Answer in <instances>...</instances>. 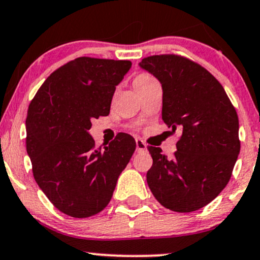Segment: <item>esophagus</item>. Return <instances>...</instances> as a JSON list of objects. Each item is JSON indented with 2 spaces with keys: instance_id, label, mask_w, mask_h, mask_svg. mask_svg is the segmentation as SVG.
Segmentation results:
<instances>
[{
  "instance_id": "1",
  "label": "esophagus",
  "mask_w": 260,
  "mask_h": 260,
  "mask_svg": "<svg viewBox=\"0 0 260 260\" xmlns=\"http://www.w3.org/2000/svg\"><path fill=\"white\" fill-rule=\"evenodd\" d=\"M136 145H137V151H145L146 150V144L143 142L142 139H137L136 140Z\"/></svg>"
}]
</instances>
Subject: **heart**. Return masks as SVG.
I'll return each instance as SVG.
<instances>
[{"label":"heart","instance_id":"heart-1","mask_svg":"<svg viewBox=\"0 0 260 260\" xmlns=\"http://www.w3.org/2000/svg\"><path fill=\"white\" fill-rule=\"evenodd\" d=\"M154 76H151V75L148 74V73H140L137 75L136 77H134L133 80V86L134 88H138L139 86H143V84L148 83V82H151V81H154Z\"/></svg>","mask_w":260,"mask_h":260}]
</instances>
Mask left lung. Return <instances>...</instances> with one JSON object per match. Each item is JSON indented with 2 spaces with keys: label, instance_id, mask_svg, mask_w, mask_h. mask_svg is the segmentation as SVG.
<instances>
[{
  "label": "left lung",
  "instance_id": "1",
  "mask_svg": "<svg viewBox=\"0 0 260 260\" xmlns=\"http://www.w3.org/2000/svg\"><path fill=\"white\" fill-rule=\"evenodd\" d=\"M139 65L162 84V120L173 132L183 131L172 158L148 146V185L164 207L198 211L229 183L241 146L237 112L219 81L198 62L161 54Z\"/></svg>",
  "mask_w": 260,
  "mask_h": 260
}]
</instances>
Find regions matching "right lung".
I'll list each match as a JSON object with an SVG mask.
<instances>
[{
	"label": "right lung",
	"instance_id": "obj_1",
	"mask_svg": "<svg viewBox=\"0 0 260 260\" xmlns=\"http://www.w3.org/2000/svg\"><path fill=\"white\" fill-rule=\"evenodd\" d=\"M129 60L81 57L49 75L31 100L26 151L40 189L62 213L87 218L110 202L136 140L118 133L104 150L88 131L93 118L108 116L116 86Z\"/></svg>",
	"mask_w": 260,
	"mask_h": 260
}]
</instances>
